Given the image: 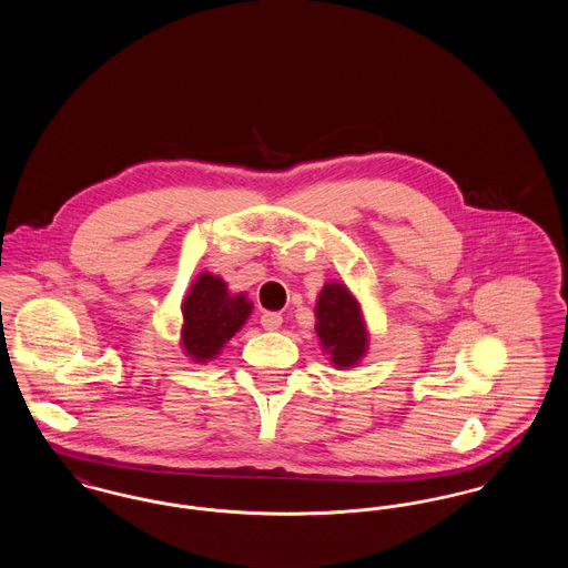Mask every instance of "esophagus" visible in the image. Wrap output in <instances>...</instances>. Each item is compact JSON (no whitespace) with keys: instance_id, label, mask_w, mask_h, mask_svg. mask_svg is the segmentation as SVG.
I'll return each mask as SVG.
<instances>
[{"instance_id":"34e87169","label":"esophagus","mask_w":568,"mask_h":568,"mask_svg":"<svg viewBox=\"0 0 568 568\" xmlns=\"http://www.w3.org/2000/svg\"><path fill=\"white\" fill-rule=\"evenodd\" d=\"M260 324L264 325L266 329H278L281 324H283V317H281V313H276V311H266V313L262 315Z\"/></svg>"}]
</instances>
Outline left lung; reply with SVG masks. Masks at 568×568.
Returning a JSON list of instances; mask_svg holds the SVG:
<instances>
[{
	"mask_svg": "<svg viewBox=\"0 0 568 568\" xmlns=\"http://www.w3.org/2000/svg\"><path fill=\"white\" fill-rule=\"evenodd\" d=\"M317 336L334 366L349 368L366 353L368 334L359 313V304L341 283H327L317 297Z\"/></svg>",
	"mask_w": 568,
	"mask_h": 568,
	"instance_id": "obj_1",
	"label": "left lung"
}]
</instances>
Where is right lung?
<instances>
[{
    "label": "right lung",
    "instance_id": "1",
    "mask_svg": "<svg viewBox=\"0 0 568 568\" xmlns=\"http://www.w3.org/2000/svg\"><path fill=\"white\" fill-rule=\"evenodd\" d=\"M251 313L244 294L230 296L225 283L209 272L200 274L183 302V347L195 362L213 359L243 327Z\"/></svg>",
    "mask_w": 568,
    "mask_h": 568
}]
</instances>
